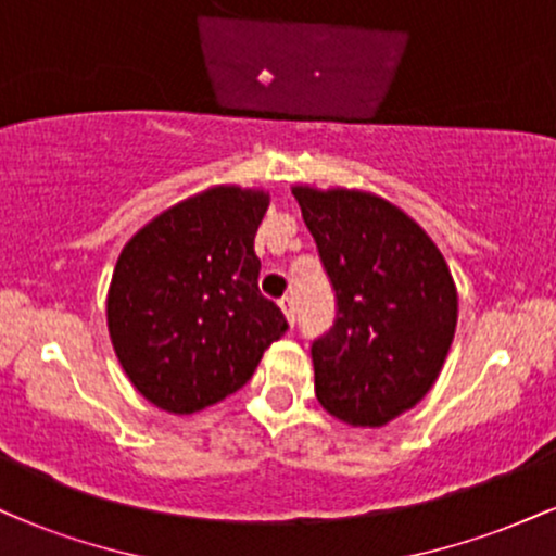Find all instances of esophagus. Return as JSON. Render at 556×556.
Segmentation results:
<instances>
[{"label":"esophagus","mask_w":556,"mask_h":556,"mask_svg":"<svg viewBox=\"0 0 556 556\" xmlns=\"http://www.w3.org/2000/svg\"><path fill=\"white\" fill-rule=\"evenodd\" d=\"M279 308H282V314H285L287 321L295 324V300H292L290 295L279 298Z\"/></svg>","instance_id":"obj_1"}]
</instances>
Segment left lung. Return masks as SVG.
<instances>
[{
	"mask_svg": "<svg viewBox=\"0 0 556 556\" xmlns=\"http://www.w3.org/2000/svg\"><path fill=\"white\" fill-rule=\"evenodd\" d=\"M337 300L311 344L316 397L334 418L384 426L426 397L457 324V290L429 235L358 190L292 188Z\"/></svg>",
	"mask_w": 556,
	"mask_h": 556,
	"instance_id": "8db88e82",
	"label": "left lung"
}]
</instances>
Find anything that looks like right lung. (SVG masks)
<instances>
[{
	"label": "right lung",
	"mask_w": 556,
	"mask_h": 556,
	"mask_svg": "<svg viewBox=\"0 0 556 556\" xmlns=\"http://www.w3.org/2000/svg\"><path fill=\"white\" fill-rule=\"evenodd\" d=\"M269 195L212 188L132 235L114 266L106 321L127 379L169 413H195L251 379L285 334L253 251Z\"/></svg>",
	"instance_id": "right-lung-1"
}]
</instances>
